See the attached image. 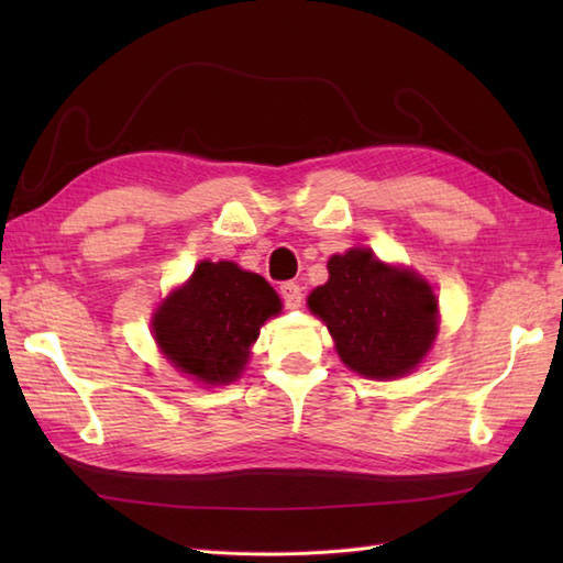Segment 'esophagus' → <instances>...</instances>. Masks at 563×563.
Wrapping results in <instances>:
<instances>
[{
  "instance_id": "1",
  "label": "esophagus",
  "mask_w": 563,
  "mask_h": 563,
  "mask_svg": "<svg viewBox=\"0 0 563 563\" xmlns=\"http://www.w3.org/2000/svg\"><path fill=\"white\" fill-rule=\"evenodd\" d=\"M280 297H283V305L288 309H300L302 307V288L297 283H283L280 285Z\"/></svg>"
}]
</instances>
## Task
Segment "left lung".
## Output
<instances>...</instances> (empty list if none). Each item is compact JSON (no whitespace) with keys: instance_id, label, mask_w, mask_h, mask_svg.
Masks as SVG:
<instances>
[{"instance_id":"obj_1","label":"left lung","mask_w":563,"mask_h":563,"mask_svg":"<svg viewBox=\"0 0 563 563\" xmlns=\"http://www.w3.org/2000/svg\"><path fill=\"white\" fill-rule=\"evenodd\" d=\"M307 305L329 327L341 361L375 379L411 373L438 333L430 285L382 263L369 249L331 256L329 280Z\"/></svg>"}]
</instances>
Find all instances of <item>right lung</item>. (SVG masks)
Here are the masks:
<instances>
[{
  "instance_id": "1",
  "label": "right lung",
  "mask_w": 563,
  "mask_h": 563,
  "mask_svg": "<svg viewBox=\"0 0 563 563\" xmlns=\"http://www.w3.org/2000/svg\"><path fill=\"white\" fill-rule=\"evenodd\" d=\"M278 312V295L261 275L230 261H202L184 288L166 297L152 327L181 373L220 385L242 373L261 324Z\"/></svg>"
}]
</instances>
